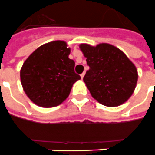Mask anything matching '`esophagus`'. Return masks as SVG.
Segmentation results:
<instances>
[{
  "label": "esophagus",
  "instance_id": "1",
  "mask_svg": "<svg viewBox=\"0 0 155 155\" xmlns=\"http://www.w3.org/2000/svg\"><path fill=\"white\" fill-rule=\"evenodd\" d=\"M84 74H85V72H83V73H82V74H81V79H83L84 76Z\"/></svg>",
  "mask_w": 155,
  "mask_h": 155
}]
</instances>
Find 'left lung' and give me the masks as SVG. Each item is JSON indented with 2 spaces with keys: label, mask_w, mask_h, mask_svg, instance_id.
Here are the masks:
<instances>
[{
  "label": "left lung",
  "mask_w": 155,
  "mask_h": 155,
  "mask_svg": "<svg viewBox=\"0 0 155 155\" xmlns=\"http://www.w3.org/2000/svg\"><path fill=\"white\" fill-rule=\"evenodd\" d=\"M83 52L89 70L84 82L94 99L107 107L119 106L134 93L138 80L136 66L124 52L115 46L82 43Z\"/></svg>",
  "instance_id": "obj_1"
}]
</instances>
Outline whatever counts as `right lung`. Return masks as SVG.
<instances>
[{"label":"right lung","instance_id":"obj_1","mask_svg":"<svg viewBox=\"0 0 155 155\" xmlns=\"http://www.w3.org/2000/svg\"><path fill=\"white\" fill-rule=\"evenodd\" d=\"M70 53L66 42L57 40L40 46L25 60L20 81L34 104L43 107L59 105L68 97L74 83L81 80Z\"/></svg>","mask_w":155,"mask_h":155}]
</instances>
